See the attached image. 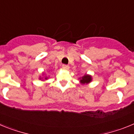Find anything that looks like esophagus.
Listing matches in <instances>:
<instances>
[{"instance_id": "34e87169", "label": "esophagus", "mask_w": 134, "mask_h": 134, "mask_svg": "<svg viewBox=\"0 0 134 134\" xmlns=\"http://www.w3.org/2000/svg\"><path fill=\"white\" fill-rule=\"evenodd\" d=\"M62 68H63L64 70H68L70 68V67L69 66H68V65L64 64L62 65Z\"/></svg>"}]
</instances>
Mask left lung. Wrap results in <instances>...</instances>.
Masks as SVG:
<instances>
[{
    "label": "left lung",
    "instance_id": "left-lung-1",
    "mask_svg": "<svg viewBox=\"0 0 134 134\" xmlns=\"http://www.w3.org/2000/svg\"><path fill=\"white\" fill-rule=\"evenodd\" d=\"M79 81H80V83L82 85H88L90 82H92L93 80V78H92V76L90 75V74H84L82 77L79 78Z\"/></svg>",
    "mask_w": 134,
    "mask_h": 134
}]
</instances>
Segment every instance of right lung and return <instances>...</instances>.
<instances>
[{"label": "right lung", "instance_id": "add662e5", "mask_svg": "<svg viewBox=\"0 0 134 134\" xmlns=\"http://www.w3.org/2000/svg\"><path fill=\"white\" fill-rule=\"evenodd\" d=\"M48 79H49V77H48L47 76L45 75L44 72H43V74H42V76H40V78H39V79H40V80H48Z\"/></svg>", "mask_w": 134, "mask_h": 134}]
</instances>
